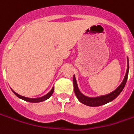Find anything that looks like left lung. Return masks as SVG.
<instances>
[{"label":"left lung","mask_w":134,"mask_h":134,"mask_svg":"<svg viewBox=\"0 0 134 134\" xmlns=\"http://www.w3.org/2000/svg\"><path fill=\"white\" fill-rule=\"evenodd\" d=\"M128 70H129V65H128V67H127V71H126V74L125 75V78L122 81V82L121 83V84L117 87L116 90L111 93L100 96V97H96V98H89L86 97L85 95H83L82 93H81V92L79 91V87L77 85V82L75 78V75H73V86H74V92L77 98L79 99V100L81 103H82L83 104L89 106H100V105H104L105 103H108L109 102L112 101L113 100H114L117 98V96L121 93V92L124 89L125 83L127 81L128 75Z\"/></svg>","instance_id":"8db88e82"}]
</instances>
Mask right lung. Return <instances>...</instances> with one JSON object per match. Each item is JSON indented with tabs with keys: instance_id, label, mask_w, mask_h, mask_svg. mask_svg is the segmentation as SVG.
Here are the masks:
<instances>
[{
	"instance_id": "obj_1",
	"label": "right lung",
	"mask_w": 134,
	"mask_h": 134,
	"mask_svg": "<svg viewBox=\"0 0 134 134\" xmlns=\"http://www.w3.org/2000/svg\"><path fill=\"white\" fill-rule=\"evenodd\" d=\"M53 92H54V87H53L52 88V90H51V92H48L47 94H45L44 96L43 97H42V98H25V97H23V96H21V95H20V94H18L16 92H14L13 91V92L14 93V94L17 96L19 98H20L22 100H24L25 101H28L30 102V103H40V102H42L44 101V100H46L47 99L50 98L51 96L52 95V94L53 93Z\"/></svg>"
}]
</instances>
